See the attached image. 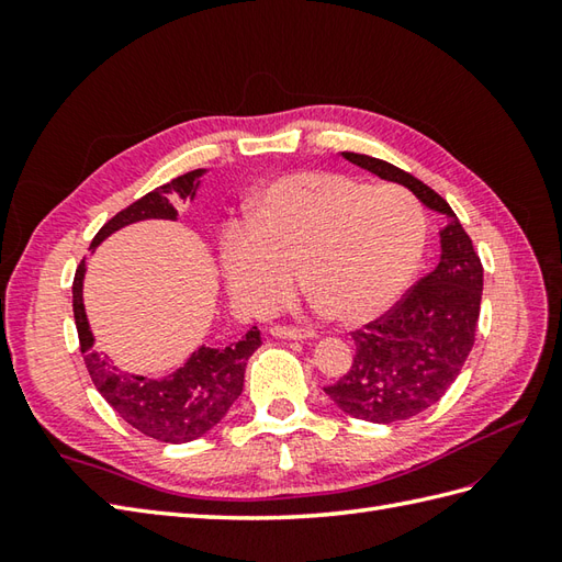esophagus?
Masks as SVG:
<instances>
[{"label": "esophagus", "instance_id": "esophagus-1", "mask_svg": "<svg viewBox=\"0 0 562 562\" xmlns=\"http://www.w3.org/2000/svg\"><path fill=\"white\" fill-rule=\"evenodd\" d=\"M270 336L272 338H288V340H302V338H314V333L306 330V328L274 324V326H270Z\"/></svg>", "mask_w": 562, "mask_h": 562}]
</instances>
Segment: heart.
<instances>
[{"label": "heart", "instance_id": "b5f03b06", "mask_svg": "<svg viewBox=\"0 0 562 562\" xmlns=\"http://www.w3.org/2000/svg\"><path fill=\"white\" fill-rule=\"evenodd\" d=\"M427 220L408 190L330 171L272 181L250 202L248 224L222 234V268L238 302L272 312L306 292L348 324L374 318L408 288L423 258Z\"/></svg>", "mask_w": 562, "mask_h": 562}]
</instances>
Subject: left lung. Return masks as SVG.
<instances>
[{
    "label": "left lung",
    "instance_id": "obj_1",
    "mask_svg": "<svg viewBox=\"0 0 562 562\" xmlns=\"http://www.w3.org/2000/svg\"><path fill=\"white\" fill-rule=\"evenodd\" d=\"M342 157L449 214L439 234V266L405 290L389 312L352 330V364L324 389L348 415L391 425L427 411L457 381L479 326L483 266L471 236L432 188L384 159L355 151H342Z\"/></svg>",
    "mask_w": 562,
    "mask_h": 562
}]
</instances>
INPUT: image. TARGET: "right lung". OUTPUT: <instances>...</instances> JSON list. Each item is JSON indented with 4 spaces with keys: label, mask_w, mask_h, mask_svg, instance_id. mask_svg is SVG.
<instances>
[{
    "label": "right lung",
    "mask_w": 562,
    "mask_h": 562,
    "mask_svg": "<svg viewBox=\"0 0 562 562\" xmlns=\"http://www.w3.org/2000/svg\"><path fill=\"white\" fill-rule=\"evenodd\" d=\"M200 176L202 169H195L173 178L171 183L154 188L151 193L135 200L133 205L105 222L93 236L91 246H99L105 236L139 220H176L178 212L173 202L193 198ZM81 280L83 260L71 282V308H75L79 348L89 376L111 408L137 432L169 441V445H183L210 432L232 408V403L241 396L246 362L260 348V330L250 328L229 348H200L166 379L127 376L93 350V336L81 302Z\"/></svg>",
    "instance_id": "right-lung-1"
}]
</instances>
